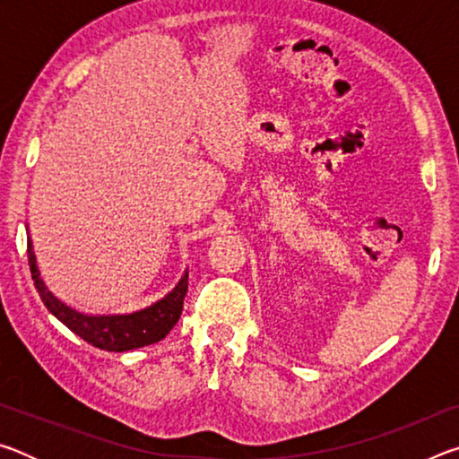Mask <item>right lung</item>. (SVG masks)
<instances>
[{
  "instance_id": "right-lung-1",
  "label": "right lung",
  "mask_w": 459,
  "mask_h": 459,
  "mask_svg": "<svg viewBox=\"0 0 459 459\" xmlns=\"http://www.w3.org/2000/svg\"><path fill=\"white\" fill-rule=\"evenodd\" d=\"M28 263L32 271V279L36 291L40 293L44 306L48 312L58 317L68 330L89 342L95 348L107 352H127L134 348H143L147 344H155L161 338H166L176 322L180 320L184 298L188 291V271L182 275L180 281L169 291L164 299L155 301L150 307L139 309L134 314L119 316H87L76 312L71 306L62 304L58 298H54L52 291L44 285L40 271L36 267V255L32 248V240L28 238Z\"/></svg>"
}]
</instances>
